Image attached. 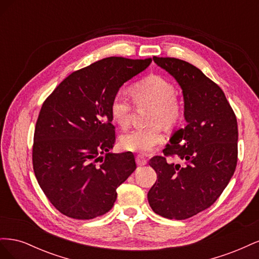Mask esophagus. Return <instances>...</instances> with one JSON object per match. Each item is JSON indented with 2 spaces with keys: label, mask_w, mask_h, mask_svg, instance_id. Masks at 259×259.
I'll list each match as a JSON object with an SVG mask.
<instances>
[{
  "label": "esophagus",
  "mask_w": 259,
  "mask_h": 259,
  "mask_svg": "<svg viewBox=\"0 0 259 259\" xmlns=\"http://www.w3.org/2000/svg\"><path fill=\"white\" fill-rule=\"evenodd\" d=\"M136 162H137V165L143 166V165H146V164H147V159L145 158L144 155L138 154V155L136 156Z\"/></svg>",
  "instance_id": "esophagus-1"
}]
</instances>
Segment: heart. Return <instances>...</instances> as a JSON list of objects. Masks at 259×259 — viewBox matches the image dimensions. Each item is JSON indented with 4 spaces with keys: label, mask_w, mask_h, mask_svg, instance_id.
I'll use <instances>...</instances> for the list:
<instances>
[{
    "label": "heart",
    "mask_w": 259,
    "mask_h": 259,
    "mask_svg": "<svg viewBox=\"0 0 259 259\" xmlns=\"http://www.w3.org/2000/svg\"><path fill=\"white\" fill-rule=\"evenodd\" d=\"M132 96L137 106H151L148 123L144 128H137L120 138L124 150L148 153L164 140L162 125L171 128L182 121L183 108L175 98V88L166 79L151 74L132 86ZM109 111L112 121L121 128H126L131 122L132 106L122 92L112 97Z\"/></svg>",
    "instance_id": "1"
}]
</instances>
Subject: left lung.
<instances>
[{"label": "left lung", "instance_id": "left-lung-1", "mask_svg": "<svg viewBox=\"0 0 259 259\" xmlns=\"http://www.w3.org/2000/svg\"><path fill=\"white\" fill-rule=\"evenodd\" d=\"M183 90L184 128L175 131L164 156L149 162L158 177L148 192L152 210L168 219L190 218L221 197L236 170L238 123L223 90L185 60L153 57ZM166 156L179 158L169 163Z\"/></svg>", "mask_w": 259, "mask_h": 259}]
</instances>
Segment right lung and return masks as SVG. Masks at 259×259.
Instances as JSON below:
<instances>
[{
	"label": "right lung",
	"instance_id": "obj_1",
	"mask_svg": "<svg viewBox=\"0 0 259 259\" xmlns=\"http://www.w3.org/2000/svg\"><path fill=\"white\" fill-rule=\"evenodd\" d=\"M151 61L98 60L67 76L43 103L34 131L33 169L61 214L74 219L106 214L116 200V188L136 169L132 152H110L115 131L109 106L121 86Z\"/></svg>",
	"mask_w": 259,
	"mask_h": 259
}]
</instances>
